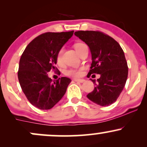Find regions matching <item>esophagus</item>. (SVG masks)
I'll list each match as a JSON object with an SVG mask.
<instances>
[{
  "label": "esophagus",
  "instance_id": "1",
  "mask_svg": "<svg viewBox=\"0 0 147 147\" xmlns=\"http://www.w3.org/2000/svg\"><path fill=\"white\" fill-rule=\"evenodd\" d=\"M74 81L77 82H79V83H83V82H85V80L82 79H74Z\"/></svg>",
  "mask_w": 147,
  "mask_h": 147
}]
</instances>
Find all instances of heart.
Listing matches in <instances>:
<instances>
[{"label": "heart", "mask_w": 147, "mask_h": 147, "mask_svg": "<svg viewBox=\"0 0 147 147\" xmlns=\"http://www.w3.org/2000/svg\"><path fill=\"white\" fill-rule=\"evenodd\" d=\"M85 44L83 43H75L74 47H75V50H77V52H78L82 47L84 46ZM61 54H62V50H60L59 52H58L57 56V61L59 64L61 63ZM82 69L81 68H70L68 70H65V74L67 76H70V77H79L82 75Z\"/></svg>", "instance_id": "heart-1"}]
</instances>
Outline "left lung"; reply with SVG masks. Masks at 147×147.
<instances>
[{
	"label": "left lung",
	"mask_w": 147,
	"mask_h": 147,
	"mask_svg": "<svg viewBox=\"0 0 147 147\" xmlns=\"http://www.w3.org/2000/svg\"><path fill=\"white\" fill-rule=\"evenodd\" d=\"M75 34L90 48L92 63L87 76L100 75L97 82L91 79L95 87L87 97L98 105H111L117 99L127 79L128 65L124 51L114 38L101 32L77 31Z\"/></svg>",
	"instance_id": "1"
}]
</instances>
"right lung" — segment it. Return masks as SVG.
Instances as JSON below:
<instances>
[{
  "instance_id": "right-lung-1",
  "label": "right lung",
  "mask_w": 147,
  "mask_h": 147,
  "mask_svg": "<svg viewBox=\"0 0 147 147\" xmlns=\"http://www.w3.org/2000/svg\"><path fill=\"white\" fill-rule=\"evenodd\" d=\"M74 31L46 32L32 40L22 54L18 78L28 101L41 110L52 109L66 92L70 79L63 77L56 82L48 72L57 70V56Z\"/></svg>"
}]
</instances>
